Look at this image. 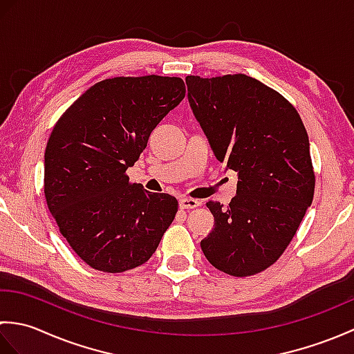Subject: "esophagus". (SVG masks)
<instances>
[{"label": "esophagus", "instance_id": "1", "mask_svg": "<svg viewBox=\"0 0 354 354\" xmlns=\"http://www.w3.org/2000/svg\"><path fill=\"white\" fill-rule=\"evenodd\" d=\"M201 205V202L198 199H192V198H183L179 199V208L181 209H192Z\"/></svg>", "mask_w": 354, "mask_h": 354}]
</instances>
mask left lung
Returning <instances> with one entry per match:
<instances>
[{
    "mask_svg": "<svg viewBox=\"0 0 354 354\" xmlns=\"http://www.w3.org/2000/svg\"><path fill=\"white\" fill-rule=\"evenodd\" d=\"M185 84L214 156L239 175L228 207L207 202L214 228L202 252L228 275L259 274L280 259L313 201L309 135L290 102L246 74Z\"/></svg>",
    "mask_w": 354,
    "mask_h": 354,
    "instance_id": "8db88e82",
    "label": "left lung"
}]
</instances>
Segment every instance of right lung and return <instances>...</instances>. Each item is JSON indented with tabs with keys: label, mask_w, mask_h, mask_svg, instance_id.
<instances>
[{
	"label": "right lung",
	"mask_w": 354,
	"mask_h": 354,
	"mask_svg": "<svg viewBox=\"0 0 354 354\" xmlns=\"http://www.w3.org/2000/svg\"><path fill=\"white\" fill-rule=\"evenodd\" d=\"M185 97L179 77L97 82L66 109L47 142L44 193L71 250L118 274L146 263L178 212L176 198L129 181L156 124Z\"/></svg>",
	"instance_id": "right-lung-1"
}]
</instances>
